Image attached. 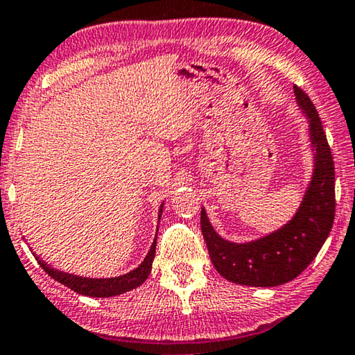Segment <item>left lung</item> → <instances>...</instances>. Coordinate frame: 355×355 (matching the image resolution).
<instances>
[{
    "label": "left lung",
    "instance_id": "obj_1",
    "mask_svg": "<svg viewBox=\"0 0 355 355\" xmlns=\"http://www.w3.org/2000/svg\"><path fill=\"white\" fill-rule=\"evenodd\" d=\"M296 104L309 121L314 169L295 216L264 237L235 243L220 237L202 208L200 225L216 270L232 284L279 286L296 279L320 251L335 219V165L320 116L309 96L295 86Z\"/></svg>",
    "mask_w": 355,
    "mask_h": 355
}]
</instances>
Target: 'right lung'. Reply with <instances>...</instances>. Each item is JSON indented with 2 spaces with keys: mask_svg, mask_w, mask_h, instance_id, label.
I'll return each instance as SVG.
<instances>
[{
  "mask_svg": "<svg viewBox=\"0 0 355 355\" xmlns=\"http://www.w3.org/2000/svg\"><path fill=\"white\" fill-rule=\"evenodd\" d=\"M162 213H163V203L160 205V209H158V223H160L162 219ZM155 246H157V234L147 256L135 270L128 272L125 275L110 277V279H89V277L73 275V274H69V272L53 269V267L46 264L44 261H41L38 256H37V261L38 264L46 270V274L53 277L54 280H58L59 284H62L65 286H69L70 290L76 291L78 295L92 296V297H110V296L123 295V293L135 290L147 280V277L152 270L153 258H155Z\"/></svg>",
  "mask_w": 355,
  "mask_h": 355,
  "instance_id": "1",
  "label": "right lung"
}]
</instances>
